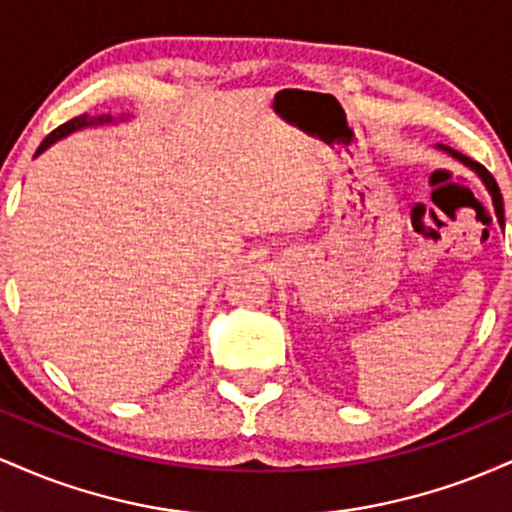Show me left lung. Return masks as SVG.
Returning <instances> with one entry per match:
<instances>
[{
	"mask_svg": "<svg viewBox=\"0 0 512 512\" xmlns=\"http://www.w3.org/2000/svg\"><path fill=\"white\" fill-rule=\"evenodd\" d=\"M440 149L448 151V154H450L452 158H457V161H462L464 166L472 168L474 173L479 175L481 182H484V185H486V190H489V195H491V199H493V207H496V216H498V221H501V226H503V197H501V190H498V182L493 180V175L489 173V170H486L484 166H481V163L472 161V158H469V156L460 154V151L450 149V146H440Z\"/></svg>",
	"mask_w": 512,
	"mask_h": 512,
	"instance_id": "obj_1",
	"label": "left lung"
}]
</instances>
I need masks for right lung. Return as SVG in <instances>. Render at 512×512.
I'll return each mask as SVG.
<instances>
[{
    "mask_svg": "<svg viewBox=\"0 0 512 512\" xmlns=\"http://www.w3.org/2000/svg\"><path fill=\"white\" fill-rule=\"evenodd\" d=\"M120 120H125V117H120ZM108 122H115L113 117L110 115H101V117H88V115H79V117H74V120H69V122H64V125H60L55 129V132H50L48 137L43 139V144L38 146V151H35V156L38 154H43L45 149H48V146H52L57 142V139H62V137H67V134H72V132H76V129H84V127H93V125H108Z\"/></svg>",
    "mask_w": 512,
    "mask_h": 512,
    "instance_id": "add662e5",
    "label": "right lung"
}]
</instances>
